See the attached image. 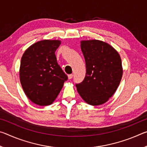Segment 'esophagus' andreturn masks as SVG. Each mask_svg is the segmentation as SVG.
Instances as JSON below:
<instances>
[{
	"label": "esophagus",
	"mask_w": 147,
	"mask_h": 147,
	"mask_svg": "<svg viewBox=\"0 0 147 147\" xmlns=\"http://www.w3.org/2000/svg\"><path fill=\"white\" fill-rule=\"evenodd\" d=\"M73 74H69V75H68V78H69V80H71L72 78H73Z\"/></svg>",
	"instance_id": "esophagus-1"
}]
</instances>
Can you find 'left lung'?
I'll use <instances>...</instances> for the list:
<instances>
[{
    "instance_id": "left-lung-1",
    "label": "left lung",
    "mask_w": 147,
    "mask_h": 147,
    "mask_svg": "<svg viewBox=\"0 0 147 147\" xmlns=\"http://www.w3.org/2000/svg\"><path fill=\"white\" fill-rule=\"evenodd\" d=\"M86 61L84 80L76 84L80 95L92 106L106 102L117 89L123 76L121 57L109 44L99 40L81 41Z\"/></svg>"
}]
</instances>
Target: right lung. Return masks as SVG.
Listing matches in <instances>:
<instances>
[{"label":"right lung","instance_id":"1","mask_svg":"<svg viewBox=\"0 0 147 147\" xmlns=\"http://www.w3.org/2000/svg\"><path fill=\"white\" fill-rule=\"evenodd\" d=\"M61 42L43 40L24 52L20 66V81L30 100L39 106L51 104L68 77L59 65L55 52Z\"/></svg>","mask_w":147,"mask_h":147}]
</instances>
